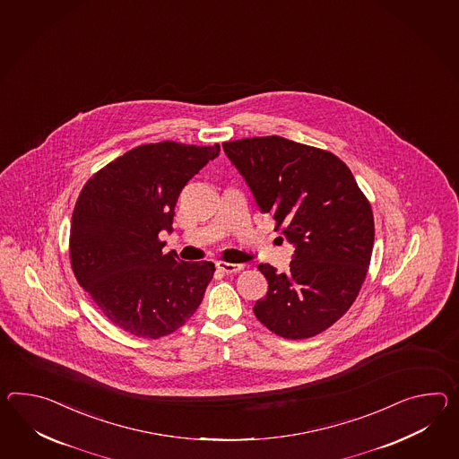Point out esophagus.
I'll return each mask as SVG.
<instances>
[{
	"mask_svg": "<svg viewBox=\"0 0 459 459\" xmlns=\"http://www.w3.org/2000/svg\"><path fill=\"white\" fill-rule=\"evenodd\" d=\"M217 269L224 272L227 275H235L237 272L244 269V265H240V264H229V262H217Z\"/></svg>",
	"mask_w": 459,
	"mask_h": 459,
	"instance_id": "1",
	"label": "esophagus"
}]
</instances>
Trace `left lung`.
I'll list each match as a JSON object with an SVG mask.
<instances>
[{
    "label": "left lung",
    "mask_w": 459,
    "mask_h": 459,
    "mask_svg": "<svg viewBox=\"0 0 459 459\" xmlns=\"http://www.w3.org/2000/svg\"><path fill=\"white\" fill-rule=\"evenodd\" d=\"M225 156L293 246L290 270H258L269 290L254 313L270 332L310 338L347 312L367 277L375 224L351 170L332 152L280 135L224 143Z\"/></svg>",
    "instance_id": "1"
}]
</instances>
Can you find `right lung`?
Listing matches in <instances>:
<instances>
[{
	"label": "right lung",
	"mask_w": 459,
	"mask_h": 459,
	"mask_svg": "<svg viewBox=\"0 0 459 459\" xmlns=\"http://www.w3.org/2000/svg\"><path fill=\"white\" fill-rule=\"evenodd\" d=\"M221 146H139L94 174L73 211L69 254L79 285L126 332L159 338L186 324L212 280V262L162 254L180 190Z\"/></svg>",
	"instance_id": "obj_1"
}]
</instances>
